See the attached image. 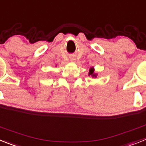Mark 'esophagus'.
Returning <instances> with one entry per match:
<instances>
[{"label":"esophagus","mask_w":146,"mask_h":146,"mask_svg":"<svg viewBox=\"0 0 146 146\" xmlns=\"http://www.w3.org/2000/svg\"><path fill=\"white\" fill-rule=\"evenodd\" d=\"M70 61L72 62H74L75 61H76V58L73 57V56H70Z\"/></svg>","instance_id":"esophagus-1"}]
</instances>
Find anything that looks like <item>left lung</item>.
I'll return each mask as SVG.
<instances>
[{"instance_id":"left-lung-1","label":"left lung","mask_w":146,"mask_h":146,"mask_svg":"<svg viewBox=\"0 0 146 146\" xmlns=\"http://www.w3.org/2000/svg\"><path fill=\"white\" fill-rule=\"evenodd\" d=\"M97 73H95L94 67H91V68H90V70H89V76H92V78H97Z\"/></svg>"}]
</instances>
